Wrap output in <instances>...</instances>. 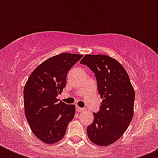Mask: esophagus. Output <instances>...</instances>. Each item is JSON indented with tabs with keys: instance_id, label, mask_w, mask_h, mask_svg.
I'll list each match as a JSON object with an SVG mask.
<instances>
[{
	"instance_id": "esophagus-1",
	"label": "esophagus",
	"mask_w": 158,
	"mask_h": 158,
	"mask_svg": "<svg viewBox=\"0 0 158 158\" xmlns=\"http://www.w3.org/2000/svg\"><path fill=\"white\" fill-rule=\"evenodd\" d=\"M76 110H77V111H79V112H81V111H84V110H85V109H84V108L79 107V106H76Z\"/></svg>"
}]
</instances>
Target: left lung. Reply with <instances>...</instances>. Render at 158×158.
I'll return each mask as SVG.
<instances>
[{"label":"left lung","instance_id":"8db88e82","mask_svg":"<svg viewBox=\"0 0 158 158\" xmlns=\"http://www.w3.org/2000/svg\"><path fill=\"white\" fill-rule=\"evenodd\" d=\"M80 63L94 71L102 102L87 128L88 137L98 146H108L120 139L134 116L135 93L127 72L120 62L106 55H85Z\"/></svg>","mask_w":158,"mask_h":158}]
</instances>
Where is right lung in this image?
<instances>
[{"label": "right lung", "mask_w": 158, "mask_h": 158, "mask_svg": "<svg viewBox=\"0 0 158 158\" xmlns=\"http://www.w3.org/2000/svg\"><path fill=\"white\" fill-rule=\"evenodd\" d=\"M83 56L61 53L41 63L28 77L23 89L24 113L32 132L47 144L64 138L75 114V106L59 102L70 68Z\"/></svg>", "instance_id": "add662e5"}]
</instances>
